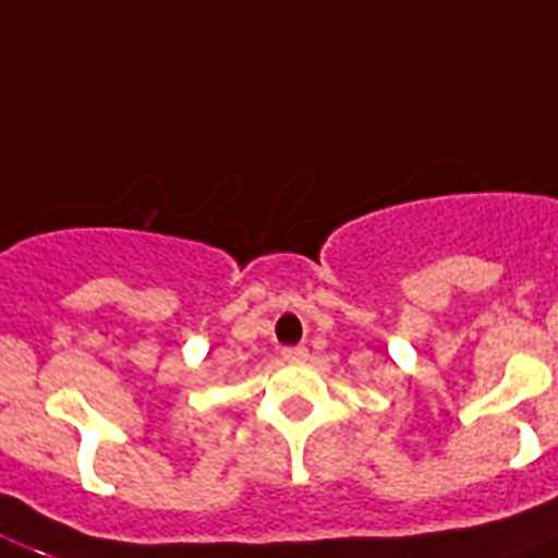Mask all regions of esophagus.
Wrapping results in <instances>:
<instances>
[{
	"label": "esophagus",
	"mask_w": 558,
	"mask_h": 558,
	"mask_svg": "<svg viewBox=\"0 0 558 558\" xmlns=\"http://www.w3.org/2000/svg\"><path fill=\"white\" fill-rule=\"evenodd\" d=\"M280 355H283V361L294 364V361H306V357H310V350H306V347H287Z\"/></svg>",
	"instance_id": "obj_1"
}]
</instances>
